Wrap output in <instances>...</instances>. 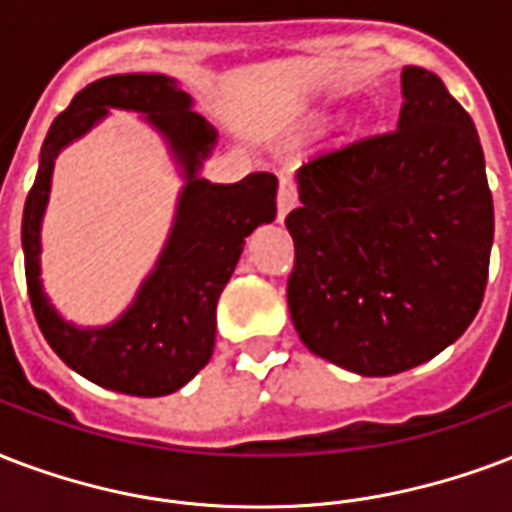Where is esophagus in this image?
<instances>
[{
    "mask_svg": "<svg viewBox=\"0 0 512 512\" xmlns=\"http://www.w3.org/2000/svg\"><path fill=\"white\" fill-rule=\"evenodd\" d=\"M298 204V193H295V182L290 177L279 179V195H276V212H279V222L295 209Z\"/></svg>",
    "mask_w": 512,
    "mask_h": 512,
    "instance_id": "34e87169",
    "label": "esophagus"
}]
</instances>
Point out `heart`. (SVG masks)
<instances>
[{"label": "heart", "instance_id": "1", "mask_svg": "<svg viewBox=\"0 0 512 512\" xmlns=\"http://www.w3.org/2000/svg\"><path fill=\"white\" fill-rule=\"evenodd\" d=\"M325 120H327V112H325V109H317V112L311 115V120H308V123H311V126H322Z\"/></svg>", "mask_w": 512, "mask_h": 512}]
</instances>
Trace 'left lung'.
<instances>
[{
  "label": "left lung",
  "mask_w": 512,
  "mask_h": 512,
  "mask_svg": "<svg viewBox=\"0 0 512 512\" xmlns=\"http://www.w3.org/2000/svg\"><path fill=\"white\" fill-rule=\"evenodd\" d=\"M392 134L325 152L287 214L292 325L308 351L395 376L451 346L489 279L494 204L473 117L438 74L405 66Z\"/></svg>",
  "instance_id": "1"
}]
</instances>
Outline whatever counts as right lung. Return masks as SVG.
<instances>
[{"instance_id": "add662e5", "label": "right lung", "mask_w": 512, "mask_h": 512, "mask_svg": "<svg viewBox=\"0 0 512 512\" xmlns=\"http://www.w3.org/2000/svg\"><path fill=\"white\" fill-rule=\"evenodd\" d=\"M193 99L166 74H112L77 93L53 120L42 144L37 179L23 206V260L37 325L58 357L93 384L134 397L177 392L212 360L217 300L236 268L249 233L276 217V177L249 174L233 185L201 179L217 144ZM109 108H131L167 139L186 187L170 241L135 303L107 328H77L49 306L38 279V230L47 205L52 163L66 143Z\"/></svg>"}]
</instances>
